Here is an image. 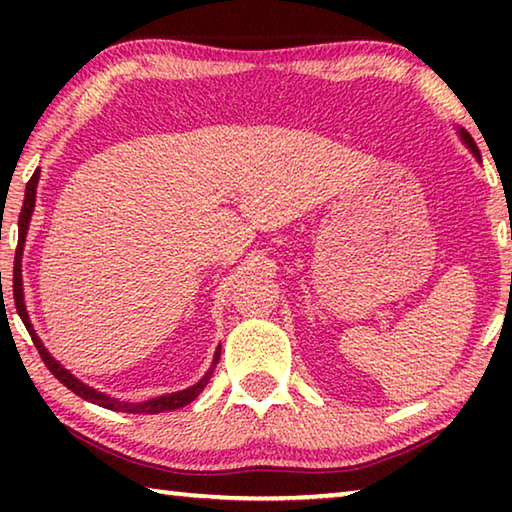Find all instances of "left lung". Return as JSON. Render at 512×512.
<instances>
[{
  "instance_id": "obj_1",
  "label": "left lung",
  "mask_w": 512,
  "mask_h": 512,
  "mask_svg": "<svg viewBox=\"0 0 512 512\" xmlns=\"http://www.w3.org/2000/svg\"><path fill=\"white\" fill-rule=\"evenodd\" d=\"M461 137H463V142H465L467 146H470V149H472V153L476 155V160H481V153H479V149H476V144H474V140H472V137H470V133H465V131H461Z\"/></svg>"
}]
</instances>
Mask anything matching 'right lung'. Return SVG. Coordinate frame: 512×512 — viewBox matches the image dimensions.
Returning <instances> with one entry per match:
<instances>
[{"instance_id":"right-lung-1","label":"right lung","mask_w":512,"mask_h":512,"mask_svg":"<svg viewBox=\"0 0 512 512\" xmlns=\"http://www.w3.org/2000/svg\"><path fill=\"white\" fill-rule=\"evenodd\" d=\"M38 178H40V171H33L31 180L27 183V192H24V205H22V212H20V221H17V232H20V239H17V248H15V264H13V300H15V309L17 314H20L24 327H27V332L31 334V341L33 345L38 348L40 359L45 361V366L49 368L51 375H54L60 384L67 386L69 391L76 393L83 400H88L92 404H99L103 409H110V411H124V413H164V411H173V409H180V406H185L189 402H194L198 395L203 393V388L207 386V381H210L214 366L219 363L221 357V348L216 350L214 354V366L205 372V377L198 381V384L189 386L187 391H178V393H169V395H160V397H153L149 402H140V404H131V402H119V400H112V397L103 395L99 391H94V388L85 386L83 381L76 379L74 375H69V370H65L60 363L51 357V354L45 350V345L40 343L36 329H33L29 314H27V307H24V291H22V246H24V237H27V230H29V221H31V212H33V205H36V187H38Z\"/></svg>"}]
</instances>
